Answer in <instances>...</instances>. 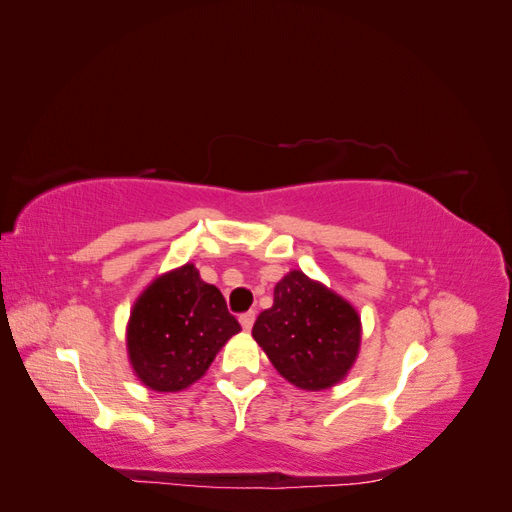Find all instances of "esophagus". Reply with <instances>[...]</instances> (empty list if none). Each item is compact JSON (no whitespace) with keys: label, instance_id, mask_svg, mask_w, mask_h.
<instances>
[{"label":"esophagus","instance_id":"esophagus-1","mask_svg":"<svg viewBox=\"0 0 512 512\" xmlns=\"http://www.w3.org/2000/svg\"><path fill=\"white\" fill-rule=\"evenodd\" d=\"M254 318H256V314H254V312H245V314H241V316H239V322H241L243 331H250V329L254 327Z\"/></svg>","mask_w":512,"mask_h":512}]
</instances>
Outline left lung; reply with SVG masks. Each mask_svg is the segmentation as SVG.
Here are the masks:
<instances>
[{"label": "left lung", "mask_w": 512, "mask_h": 512, "mask_svg": "<svg viewBox=\"0 0 512 512\" xmlns=\"http://www.w3.org/2000/svg\"><path fill=\"white\" fill-rule=\"evenodd\" d=\"M361 316L337 292L292 269L273 290L252 337L277 374L303 391H324L342 382L361 348Z\"/></svg>", "instance_id": "obj_1"}]
</instances>
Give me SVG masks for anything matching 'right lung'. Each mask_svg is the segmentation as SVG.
<instances>
[{
  "label": "right lung",
  "mask_w": 512,
  "mask_h": 512,
  "mask_svg": "<svg viewBox=\"0 0 512 512\" xmlns=\"http://www.w3.org/2000/svg\"><path fill=\"white\" fill-rule=\"evenodd\" d=\"M241 324L222 292L185 262L158 275L134 301L126 327L128 361L147 389L179 393L207 374Z\"/></svg>",
  "instance_id": "right-lung-1"
}]
</instances>
